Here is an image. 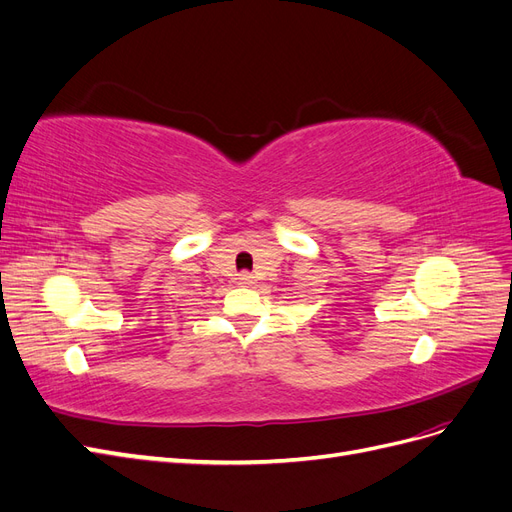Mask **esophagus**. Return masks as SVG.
Wrapping results in <instances>:
<instances>
[{"label":"esophagus","instance_id":"1","mask_svg":"<svg viewBox=\"0 0 512 512\" xmlns=\"http://www.w3.org/2000/svg\"><path fill=\"white\" fill-rule=\"evenodd\" d=\"M239 284H243V286H250V284H254V275H252V273H247V271L239 273Z\"/></svg>","mask_w":512,"mask_h":512}]
</instances>
